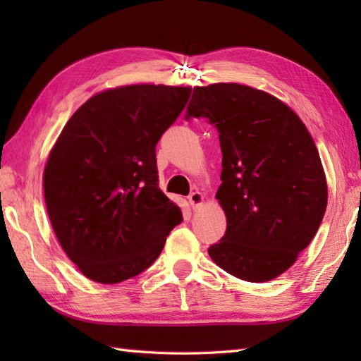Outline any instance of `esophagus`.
<instances>
[{
  "mask_svg": "<svg viewBox=\"0 0 361 361\" xmlns=\"http://www.w3.org/2000/svg\"><path fill=\"white\" fill-rule=\"evenodd\" d=\"M188 200H189V204H190V208H192L194 211L198 208V206H200L202 203H203V195L200 194V192H192L190 194L189 197H188Z\"/></svg>",
  "mask_w": 361,
  "mask_h": 361,
  "instance_id": "34e87169",
  "label": "esophagus"
}]
</instances>
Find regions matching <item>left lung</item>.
Instances as JSON below:
<instances>
[{"mask_svg": "<svg viewBox=\"0 0 361 361\" xmlns=\"http://www.w3.org/2000/svg\"><path fill=\"white\" fill-rule=\"evenodd\" d=\"M217 128L226 233L211 259L235 278L267 282L295 264L327 206L326 175L309 130L279 99L239 83L195 87L186 121Z\"/></svg>", "mask_w": 361, "mask_h": 361, "instance_id": "obj_1", "label": "left lung"}]
</instances>
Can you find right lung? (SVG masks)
<instances>
[{
    "mask_svg": "<svg viewBox=\"0 0 361 361\" xmlns=\"http://www.w3.org/2000/svg\"><path fill=\"white\" fill-rule=\"evenodd\" d=\"M190 88L130 85L99 93L66 122L44 167L48 216L66 256L91 281L149 268L181 209L158 188L157 144Z\"/></svg>",
    "mask_w": 361,
    "mask_h": 361,
    "instance_id": "right-lung-1",
    "label": "right lung"
}]
</instances>
